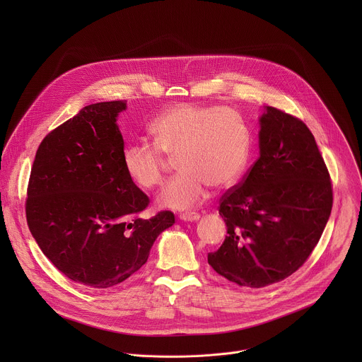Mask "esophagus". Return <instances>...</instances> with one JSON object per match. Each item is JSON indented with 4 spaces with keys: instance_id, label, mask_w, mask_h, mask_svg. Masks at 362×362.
I'll list each match as a JSON object with an SVG mask.
<instances>
[{
    "instance_id": "obj_1",
    "label": "esophagus",
    "mask_w": 362,
    "mask_h": 362,
    "mask_svg": "<svg viewBox=\"0 0 362 362\" xmlns=\"http://www.w3.org/2000/svg\"><path fill=\"white\" fill-rule=\"evenodd\" d=\"M199 218H200V215L196 212H189V214L180 215V219L185 222H196V221H199Z\"/></svg>"
}]
</instances>
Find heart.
Segmentation results:
<instances>
[{"mask_svg":"<svg viewBox=\"0 0 362 362\" xmlns=\"http://www.w3.org/2000/svg\"><path fill=\"white\" fill-rule=\"evenodd\" d=\"M148 130L153 143H129L122 165L133 185L151 190L165 179L166 156L177 158L180 173L159 196L163 208H193L208 196L209 186L228 189L246 170L250 132L233 109L180 103L162 112Z\"/></svg>","mask_w":362,"mask_h":362,"instance_id":"b5f03b06","label":"heart"}]
</instances>
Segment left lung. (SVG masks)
Here are the masks:
<instances>
[{"mask_svg": "<svg viewBox=\"0 0 362 362\" xmlns=\"http://www.w3.org/2000/svg\"><path fill=\"white\" fill-rule=\"evenodd\" d=\"M259 158L219 203L228 236L209 265L240 286L264 288L298 271L332 209V185L314 134L275 107L259 119Z\"/></svg>", "mask_w": 362, "mask_h": 362, "instance_id": "1", "label": "left lung"}]
</instances>
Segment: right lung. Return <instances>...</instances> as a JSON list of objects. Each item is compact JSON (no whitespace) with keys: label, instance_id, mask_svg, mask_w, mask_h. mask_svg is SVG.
Wrapping results in <instances>:
<instances>
[{"label":"right lung","instance_id":"add662e5","mask_svg":"<svg viewBox=\"0 0 362 362\" xmlns=\"http://www.w3.org/2000/svg\"><path fill=\"white\" fill-rule=\"evenodd\" d=\"M126 101H103L49 132L31 168L25 215L42 253L69 279L90 288L122 284L175 223L169 211L139 215L148 197L123 170L117 116Z\"/></svg>","mask_w":362,"mask_h":362}]
</instances>
